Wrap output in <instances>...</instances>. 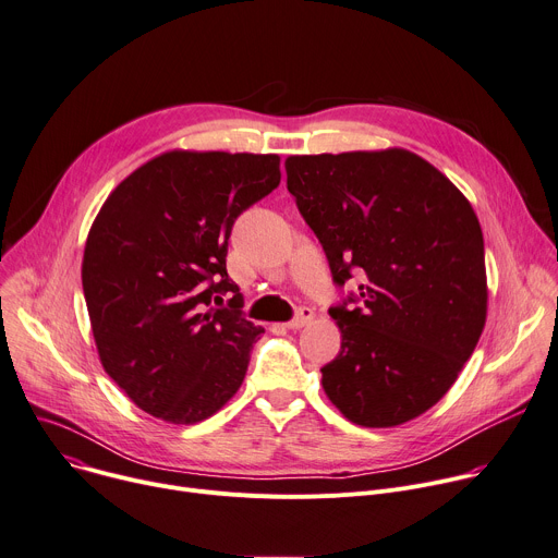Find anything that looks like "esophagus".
I'll use <instances>...</instances> for the list:
<instances>
[{"label":"esophagus","mask_w":558,"mask_h":558,"mask_svg":"<svg viewBox=\"0 0 558 558\" xmlns=\"http://www.w3.org/2000/svg\"><path fill=\"white\" fill-rule=\"evenodd\" d=\"M314 318H316V314H314L312 307H300L298 316H295L293 320H289L284 327H287V329H302V327H307Z\"/></svg>","instance_id":"1"}]
</instances>
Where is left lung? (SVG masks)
Masks as SVG:
<instances>
[{"label":"left lung","instance_id":"obj_1","mask_svg":"<svg viewBox=\"0 0 558 558\" xmlns=\"http://www.w3.org/2000/svg\"><path fill=\"white\" fill-rule=\"evenodd\" d=\"M284 169L333 280L365 276L361 307L329 310L342 342L320 369L327 398L361 427L414 421L449 391L485 327V246L470 199L398 146L289 156Z\"/></svg>","mask_w":558,"mask_h":558}]
</instances>
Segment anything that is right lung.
I'll list each match as a JSON object with an SVG mask.
<instances>
[{"label":"right lung","instance_id":"obj_1","mask_svg":"<svg viewBox=\"0 0 558 558\" xmlns=\"http://www.w3.org/2000/svg\"><path fill=\"white\" fill-rule=\"evenodd\" d=\"M278 184L276 154L173 148L126 175L95 216L82 258L93 340L142 412L195 425L240 389L265 329L238 312L227 244L235 218ZM227 290L234 310L209 308Z\"/></svg>","mask_w":558,"mask_h":558}]
</instances>
